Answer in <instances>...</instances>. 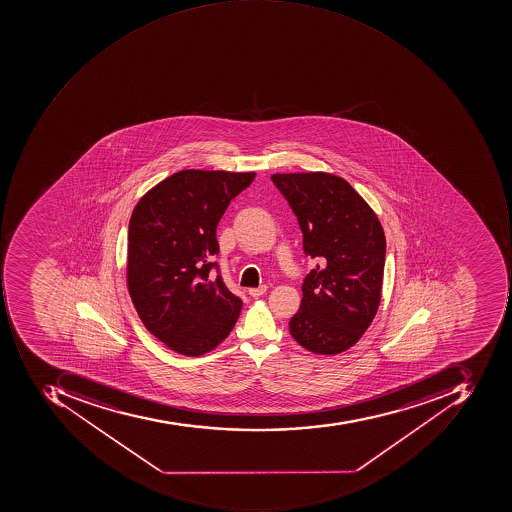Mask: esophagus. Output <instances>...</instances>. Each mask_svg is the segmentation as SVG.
Wrapping results in <instances>:
<instances>
[{
  "label": "esophagus",
  "instance_id": "obj_1",
  "mask_svg": "<svg viewBox=\"0 0 512 512\" xmlns=\"http://www.w3.org/2000/svg\"><path fill=\"white\" fill-rule=\"evenodd\" d=\"M268 291V286H260V288H251L249 289V295L251 297H261V295L266 294Z\"/></svg>",
  "mask_w": 512,
  "mask_h": 512
}]
</instances>
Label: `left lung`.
<instances>
[{"label":"left lung","instance_id":"obj_1","mask_svg":"<svg viewBox=\"0 0 512 512\" xmlns=\"http://www.w3.org/2000/svg\"><path fill=\"white\" fill-rule=\"evenodd\" d=\"M318 261L304 278L289 332L320 355L348 351L371 326L381 300L386 238L375 212L345 178L326 172L274 174Z\"/></svg>","mask_w":512,"mask_h":512}]
</instances>
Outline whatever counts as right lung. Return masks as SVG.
<instances>
[{
	"instance_id": "add662e5",
	"label": "right lung",
	"mask_w": 512,
	"mask_h": 512,
	"mask_svg": "<svg viewBox=\"0 0 512 512\" xmlns=\"http://www.w3.org/2000/svg\"><path fill=\"white\" fill-rule=\"evenodd\" d=\"M255 172L188 169L138 201L127 235V291L144 328L167 348L200 357L234 329L243 301L212 268L217 226Z\"/></svg>"
}]
</instances>
